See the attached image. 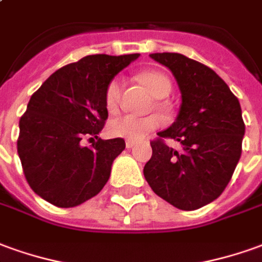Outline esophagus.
I'll list each match as a JSON object with an SVG mask.
<instances>
[{"label":"esophagus","instance_id":"34e87169","mask_svg":"<svg viewBox=\"0 0 262 262\" xmlns=\"http://www.w3.org/2000/svg\"><path fill=\"white\" fill-rule=\"evenodd\" d=\"M135 144H136V142H135V140H126V147H127V149H132Z\"/></svg>","mask_w":262,"mask_h":262}]
</instances>
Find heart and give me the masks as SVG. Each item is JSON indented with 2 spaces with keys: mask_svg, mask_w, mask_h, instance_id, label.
<instances>
[{
  "mask_svg": "<svg viewBox=\"0 0 262 262\" xmlns=\"http://www.w3.org/2000/svg\"><path fill=\"white\" fill-rule=\"evenodd\" d=\"M137 80L157 99H163L169 96L171 92V83L169 78L159 71L140 72L137 75ZM120 91H122V83L118 78L107 83L105 91V106L109 113H115L118 111ZM160 125L162 120L156 115H150V116L122 115L109 122L107 130L115 137H123L127 140H140L144 136H147L150 132L156 130Z\"/></svg>",
  "mask_w": 262,
  "mask_h": 262,
  "instance_id": "obj_1",
  "label": "heart"
}]
</instances>
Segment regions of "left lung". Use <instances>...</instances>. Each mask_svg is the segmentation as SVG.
<instances>
[{"mask_svg": "<svg viewBox=\"0 0 262 262\" xmlns=\"http://www.w3.org/2000/svg\"><path fill=\"white\" fill-rule=\"evenodd\" d=\"M169 68L182 92L174 123L151 142V159L143 174L151 190L180 210L214 201L231 180L246 132L238 99L219 75L182 54H151ZM163 138H174L182 150Z\"/></svg>", "mask_w": 262, "mask_h": 262, "instance_id": "1", "label": "left lung"}]
</instances>
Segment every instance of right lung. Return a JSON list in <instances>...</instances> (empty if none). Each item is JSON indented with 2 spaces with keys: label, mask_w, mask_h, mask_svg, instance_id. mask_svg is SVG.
<instances>
[{
  "label": "right lung",
  "mask_w": 262,
  "mask_h": 262,
  "mask_svg": "<svg viewBox=\"0 0 262 262\" xmlns=\"http://www.w3.org/2000/svg\"><path fill=\"white\" fill-rule=\"evenodd\" d=\"M137 58L88 55L58 69L31 96L16 149L29 187L43 200L75 207L105 187L125 140L98 139L91 148L80 140L88 134L98 138L107 119L106 86Z\"/></svg>",
  "instance_id": "obj_1"
}]
</instances>
